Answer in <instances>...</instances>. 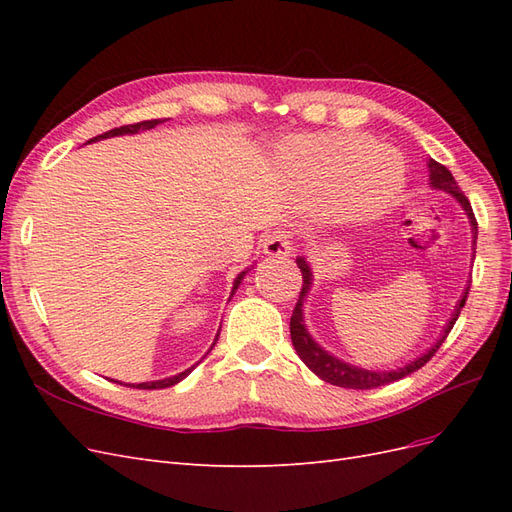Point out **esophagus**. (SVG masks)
I'll list each match as a JSON object with an SVG mask.
<instances>
[{"mask_svg": "<svg viewBox=\"0 0 512 512\" xmlns=\"http://www.w3.org/2000/svg\"><path fill=\"white\" fill-rule=\"evenodd\" d=\"M290 250H292V237L288 230L277 228V230L269 232L265 239H262V252H265L267 256L286 258V256H290Z\"/></svg>", "mask_w": 512, "mask_h": 512, "instance_id": "obj_1", "label": "esophagus"}]
</instances>
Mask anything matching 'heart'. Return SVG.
I'll return each instance as SVG.
<instances>
[{"label":"heart","mask_w":512,"mask_h":512,"mask_svg":"<svg viewBox=\"0 0 512 512\" xmlns=\"http://www.w3.org/2000/svg\"><path fill=\"white\" fill-rule=\"evenodd\" d=\"M290 183L307 196L329 192L324 207L335 218L361 220L389 207L404 190L399 153L356 132L294 138L280 151Z\"/></svg>","instance_id":"heart-1"}]
</instances>
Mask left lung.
<instances>
[{"label":"left lung","instance_id":"8db88e82","mask_svg":"<svg viewBox=\"0 0 512 512\" xmlns=\"http://www.w3.org/2000/svg\"><path fill=\"white\" fill-rule=\"evenodd\" d=\"M429 166V185L431 188L436 190H444L451 194L457 203L463 207V211H466L468 220H470V226H472V237H474V245H476V235H478V224H476V218H474V211H472V205L470 200L466 198V194H463L459 190V185L455 181V177L451 175V170H448L446 166H442L440 162L431 160L427 162ZM476 250V247H474ZM297 265L301 269V275H303V286H301V292H299V299H297V305H294V312H292V318H290V339H292V346L294 350H297V354L301 356V361L314 371V374L329 382V384H335V386H342V389H378V386H384V384H391L395 380H401L410 376L412 371L421 369L433 354L438 352V348L444 344V339L448 337V333H451L453 324L457 322L459 314H461V307L466 305V299H468V288L466 292L461 294V299L455 307L453 312V318L448 320V324L444 327V333L440 335V339L436 342V346H431L423 356H418V359L410 361L408 365L399 367V369H391V371H371V369H363V367H354L350 363H344L339 361L337 356L329 354L327 350H322L312 335L307 333L305 329V322H303V301L307 297L309 288H312V269H309V265L305 262V258H297Z\"/></svg>","mask_w":512,"mask_h":512}]
</instances>
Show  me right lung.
<instances>
[{
	"label": "right lung",
	"instance_id": "add662e5",
	"mask_svg": "<svg viewBox=\"0 0 512 512\" xmlns=\"http://www.w3.org/2000/svg\"><path fill=\"white\" fill-rule=\"evenodd\" d=\"M162 121H166V119H151V121L132 123V126H121V128H115V130H108V132H104V134H100V136H96V138H91V143H94V141H100V138H111V136H121V134H136V132H141V130H151V128H156L158 123H162ZM245 273H247V271H241V273L237 275V280H235V284H232V292H230V294H235V290L239 288V284H241V280H243V277H245ZM218 337H220V331H218V335H215V339H213L211 348L215 346V342H218ZM211 348H209V350H211ZM198 363H200V361H198ZM198 363H196V365H198ZM196 365H192L190 369L181 371V374H177V376H173V378L153 380V382H141V384H130V386H136V389H145V391H153V389H166V386H173V384L181 382L185 376L190 374V371H192ZM119 384H121V382H119ZM126 386H128V384H126Z\"/></svg>",
	"mask_w": 512,
	"mask_h": 512
}]
</instances>
